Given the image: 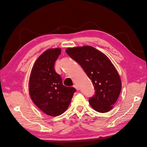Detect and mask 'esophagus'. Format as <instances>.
I'll use <instances>...</instances> for the list:
<instances>
[{
    "label": "esophagus",
    "mask_w": 147,
    "mask_h": 147,
    "mask_svg": "<svg viewBox=\"0 0 147 147\" xmlns=\"http://www.w3.org/2000/svg\"><path fill=\"white\" fill-rule=\"evenodd\" d=\"M74 87L76 89V90H77V91H79V90H80V87L77 85V84H75V85L74 86Z\"/></svg>",
    "instance_id": "esophagus-1"
}]
</instances>
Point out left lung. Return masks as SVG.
<instances>
[{
	"mask_svg": "<svg viewBox=\"0 0 147 147\" xmlns=\"http://www.w3.org/2000/svg\"><path fill=\"white\" fill-rule=\"evenodd\" d=\"M65 51L82 66L94 86L95 94L89 99L91 107L100 113L112 110L121 92V82L108 57L91 46L68 48Z\"/></svg>",
	"mask_w": 147,
	"mask_h": 147,
	"instance_id": "8db88e82",
	"label": "left lung"
}]
</instances>
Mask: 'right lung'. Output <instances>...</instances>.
Segmentation results:
<instances>
[{
  "mask_svg": "<svg viewBox=\"0 0 147 147\" xmlns=\"http://www.w3.org/2000/svg\"><path fill=\"white\" fill-rule=\"evenodd\" d=\"M61 48L48 49L40 56L31 71L29 91L37 107L49 116L57 117L67 109L76 91L74 87L63 85L60 75L55 70V63Z\"/></svg>",
  "mask_w": 147,
  "mask_h": 147,
  "instance_id": "add662e5",
  "label": "right lung"
}]
</instances>
